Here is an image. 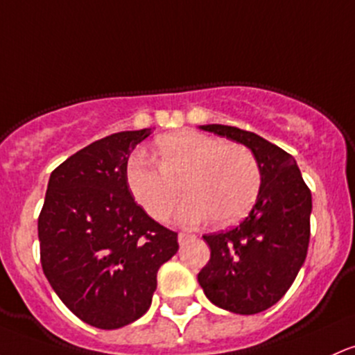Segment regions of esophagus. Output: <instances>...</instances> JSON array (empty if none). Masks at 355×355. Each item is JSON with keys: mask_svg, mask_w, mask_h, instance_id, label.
I'll list each match as a JSON object with an SVG mask.
<instances>
[{"mask_svg": "<svg viewBox=\"0 0 355 355\" xmlns=\"http://www.w3.org/2000/svg\"><path fill=\"white\" fill-rule=\"evenodd\" d=\"M190 237H192V236L187 234V232H180V234H178V243L184 244V243H187V241L190 239Z\"/></svg>", "mask_w": 355, "mask_h": 355, "instance_id": "1", "label": "esophagus"}]
</instances>
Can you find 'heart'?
Returning a JSON list of instances; mask_svg holds the SVG:
<instances>
[{
    "label": "heart",
    "instance_id": "obj_1",
    "mask_svg": "<svg viewBox=\"0 0 355 355\" xmlns=\"http://www.w3.org/2000/svg\"><path fill=\"white\" fill-rule=\"evenodd\" d=\"M159 165L143 155L128 163V185L153 219L163 220L177 205L182 187L189 198L177 219L196 225L212 217L225 227L243 219L258 198L261 170L254 153L239 143L182 131L158 141Z\"/></svg>",
    "mask_w": 355,
    "mask_h": 355
}]
</instances>
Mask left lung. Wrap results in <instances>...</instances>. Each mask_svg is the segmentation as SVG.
I'll list each match as a JSON object with an SVG mask.
<instances>
[{
	"label": "left lung",
	"mask_w": 355,
	"mask_h": 355,
	"mask_svg": "<svg viewBox=\"0 0 355 355\" xmlns=\"http://www.w3.org/2000/svg\"><path fill=\"white\" fill-rule=\"evenodd\" d=\"M200 130L246 145L258 159L261 189L239 225L204 236L210 259L198 283L214 305L239 315L259 313L286 293L305 263L311 192L295 158L268 139L224 124Z\"/></svg>",
	"instance_id": "obj_1"
}]
</instances>
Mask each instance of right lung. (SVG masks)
<instances>
[{"instance_id": "right-lung-1", "label": "right lung", "mask_w": 355, "mask_h": 355, "mask_svg": "<svg viewBox=\"0 0 355 355\" xmlns=\"http://www.w3.org/2000/svg\"><path fill=\"white\" fill-rule=\"evenodd\" d=\"M150 128L83 148L52 171L38 216L40 263L80 320L114 330L150 309L157 272L178 251L177 232L135 202L128 158Z\"/></svg>"}]
</instances>
